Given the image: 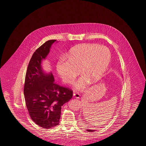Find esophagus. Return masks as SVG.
<instances>
[{
	"label": "esophagus",
	"instance_id": "34e87169",
	"mask_svg": "<svg viewBox=\"0 0 146 146\" xmlns=\"http://www.w3.org/2000/svg\"><path fill=\"white\" fill-rule=\"evenodd\" d=\"M73 96L76 98H79L80 97L79 94L78 93H73Z\"/></svg>",
	"mask_w": 146,
	"mask_h": 146
}]
</instances>
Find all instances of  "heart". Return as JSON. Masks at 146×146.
Instances as JSON below:
<instances>
[{"mask_svg":"<svg viewBox=\"0 0 146 146\" xmlns=\"http://www.w3.org/2000/svg\"><path fill=\"white\" fill-rule=\"evenodd\" d=\"M111 52L107 47L96 44H83L70 49L67 59L60 58L56 71L62 81L72 84L79 73L82 76L75 83L78 90H82L89 81L95 82L103 75L111 60Z\"/></svg>","mask_w":146,"mask_h":146,"instance_id":"obj_1","label":"heart"}]
</instances>
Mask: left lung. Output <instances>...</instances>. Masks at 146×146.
<instances>
[{
	"instance_id": "8db88e82",
	"label": "left lung",
	"mask_w": 146,
	"mask_h": 146,
	"mask_svg": "<svg viewBox=\"0 0 146 146\" xmlns=\"http://www.w3.org/2000/svg\"><path fill=\"white\" fill-rule=\"evenodd\" d=\"M88 132H92V131H92V130H90V129H88V130H87Z\"/></svg>"
}]
</instances>
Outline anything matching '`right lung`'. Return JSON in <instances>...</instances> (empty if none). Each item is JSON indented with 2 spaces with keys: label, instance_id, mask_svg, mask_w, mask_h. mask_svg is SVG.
Returning a JSON list of instances; mask_svg holds the SVG:
<instances>
[{
  "label": "right lung",
  "instance_id": "obj_1",
  "mask_svg": "<svg viewBox=\"0 0 146 146\" xmlns=\"http://www.w3.org/2000/svg\"><path fill=\"white\" fill-rule=\"evenodd\" d=\"M56 40H49L36 50L27 70L23 92L27 109L31 119L46 129L59 124L62 106L73 96V90L54 82L52 73L45 74L41 61L48 54Z\"/></svg>",
  "mask_w": 146,
  "mask_h": 146
}]
</instances>
